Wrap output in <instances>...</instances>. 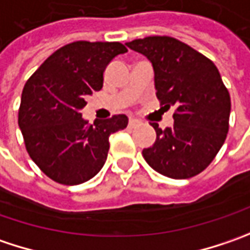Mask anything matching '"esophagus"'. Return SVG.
I'll list each match as a JSON object with an SVG mask.
<instances>
[{
  "mask_svg": "<svg viewBox=\"0 0 250 250\" xmlns=\"http://www.w3.org/2000/svg\"><path fill=\"white\" fill-rule=\"evenodd\" d=\"M138 125H140V122L137 119H130L128 120V127H137Z\"/></svg>",
  "mask_w": 250,
  "mask_h": 250,
  "instance_id": "obj_1",
  "label": "esophagus"
}]
</instances>
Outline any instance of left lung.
Listing matches in <instances>:
<instances>
[{"label": "left lung", "mask_w": 250, "mask_h": 250, "mask_svg": "<svg viewBox=\"0 0 250 250\" xmlns=\"http://www.w3.org/2000/svg\"><path fill=\"white\" fill-rule=\"evenodd\" d=\"M151 61L157 98L175 107L173 125H158L157 140L143 149L146 164L172 179H188L207 168L221 149L229 128L231 98L211 60L169 36L125 43Z\"/></svg>", "instance_id": "8db88e82"}]
</instances>
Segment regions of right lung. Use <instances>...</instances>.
Listing matches in <instances>:
<instances>
[{
  "label": "right lung",
  "instance_id": "right-lung-1",
  "mask_svg": "<svg viewBox=\"0 0 250 250\" xmlns=\"http://www.w3.org/2000/svg\"><path fill=\"white\" fill-rule=\"evenodd\" d=\"M127 49L119 42H74L54 51L22 91L18 125L27 154L57 183L74 186L102 169L109 137L127 127L125 114L89 125L85 99L104 86V72Z\"/></svg>",
  "mask_w": 250,
  "mask_h": 250
}]
</instances>
